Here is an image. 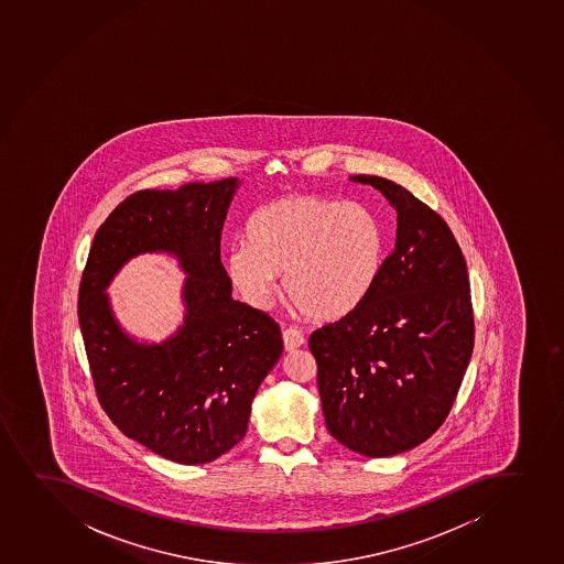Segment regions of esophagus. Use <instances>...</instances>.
I'll return each mask as SVG.
<instances>
[{
  "mask_svg": "<svg viewBox=\"0 0 564 564\" xmlns=\"http://www.w3.org/2000/svg\"><path fill=\"white\" fill-rule=\"evenodd\" d=\"M283 345H285V351L297 350V348H302L305 345V337L294 327H289V329L283 332Z\"/></svg>",
  "mask_w": 564,
  "mask_h": 564,
  "instance_id": "1",
  "label": "esophagus"
}]
</instances>
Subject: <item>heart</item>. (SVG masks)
<instances>
[{"label":"heart","mask_w":564,"mask_h":564,"mask_svg":"<svg viewBox=\"0 0 564 564\" xmlns=\"http://www.w3.org/2000/svg\"><path fill=\"white\" fill-rule=\"evenodd\" d=\"M383 257L386 230L369 206L289 195L251 216L248 240L225 254V272L254 310L270 307L283 273V291L302 315L335 321L367 300Z\"/></svg>","instance_id":"heart-1"}]
</instances>
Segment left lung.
<instances>
[{
	"label": "left lung",
	"instance_id": "1",
	"mask_svg": "<svg viewBox=\"0 0 564 564\" xmlns=\"http://www.w3.org/2000/svg\"><path fill=\"white\" fill-rule=\"evenodd\" d=\"M350 181L394 206L397 240L367 300L316 329L310 348L329 434L383 458L417 447L447 419L471 359V291L440 214L382 176Z\"/></svg>",
	"mask_w": 564,
	"mask_h": 564
}]
</instances>
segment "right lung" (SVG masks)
Returning a JSON list of instances; mask_svg holds the SVG:
<instances>
[{"mask_svg": "<svg viewBox=\"0 0 564 564\" xmlns=\"http://www.w3.org/2000/svg\"><path fill=\"white\" fill-rule=\"evenodd\" d=\"M240 181L143 189L117 206L93 240L78 316L104 412L133 442L176 464H208L248 431L254 393L278 364V324L232 300L219 259ZM167 252L187 273L185 321L162 344H138L116 322L105 289L133 256Z\"/></svg>", "mask_w": 564, "mask_h": 564, "instance_id": "add662e5", "label": "right lung"}]
</instances>
